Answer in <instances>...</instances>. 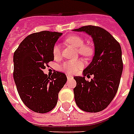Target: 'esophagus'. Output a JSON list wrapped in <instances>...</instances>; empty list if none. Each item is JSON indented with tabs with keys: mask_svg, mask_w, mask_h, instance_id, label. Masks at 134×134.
Listing matches in <instances>:
<instances>
[{
	"mask_svg": "<svg viewBox=\"0 0 134 134\" xmlns=\"http://www.w3.org/2000/svg\"><path fill=\"white\" fill-rule=\"evenodd\" d=\"M66 77H67V78H68V79H69V78H73V75H69V74H66Z\"/></svg>",
	"mask_w": 134,
	"mask_h": 134,
	"instance_id": "esophagus-1",
	"label": "esophagus"
}]
</instances>
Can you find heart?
I'll return each mask as SVG.
<instances>
[{"mask_svg":"<svg viewBox=\"0 0 134 134\" xmlns=\"http://www.w3.org/2000/svg\"><path fill=\"white\" fill-rule=\"evenodd\" d=\"M65 42L71 44L75 48L79 55L84 57L85 59H90L94 54V49L92 45L85 44V40L79 35H72L65 39ZM53 55L54 58L58 59L61 56V48L59 44H54L53 47ZM84 64L81 60L75 61H66L63 62L60 66L61 70L66 73H73L77 72L83 67Z\"/></svg>","mask_w":134,"mask_h":134,"instance_id":"heart-1","label":"heart"}]
</instances>
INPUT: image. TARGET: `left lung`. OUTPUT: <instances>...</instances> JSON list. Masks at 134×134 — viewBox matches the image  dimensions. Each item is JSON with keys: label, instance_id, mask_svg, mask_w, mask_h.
Returning a JSON list of instances; mask_svg holds the SVG:
<instances>
[{"label": "left lung", "instance_id": "8db88e82", "mask_svg": "<svg viewBox=\"0 0 134 134\" xmlns=\"http://www.w3.org/2000/svg\"><path fill=\"white\" fill-rule=\"evenodd\" d=\"M73 30L91 35L95 49L92 62L83 71L85 76L93 75L94 78L88 81L85 77H74L75 103L87 112L102 111L115 97L120 82L123 71L120 44L110 33L98 26L87 25Z\"/></svg>", "mask_w": 134, "mask_h": 134}]
</instances>
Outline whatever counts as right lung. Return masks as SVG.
<instances>
[{"label":"right lung","mask_w":134,"mask_h":134,"mask_svg":"<svg viewBox=\"0 0 134 134\" xmlns=\"http://www.w3.org/2000/svg\"><path fill=\"white\" fill-rule=\"evenodd\" d=\"M62 33L42 31L25 37L13 55V78L23 103L35 112L44 114L56 105L59 91L67 81L63 73L50 77L43 70L54 61L53 47Z\"/></svg>","instance_id":"right-lung-1"}]
</instances>
